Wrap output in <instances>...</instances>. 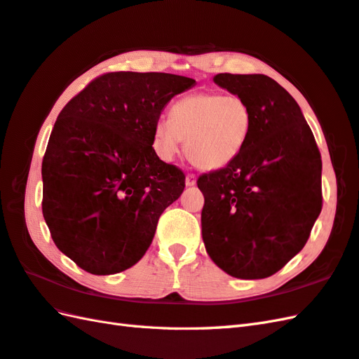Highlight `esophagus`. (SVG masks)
Listing matches in <instances>:
<instances>
[{
	"mask_svg": "<svg viewBox=\"0 0 359 359\" xmlns=\"http://www.w3.org/2000/svg\"><path fill=\"white\" fill-rule=\"evenodd\" d=\"M185 183H187V187H194L196 183H197V177H196V174H188L187 179H185Z\"/></svg>",
	"mask_w": 359,
	"mask_h": 359,
	"instance_id": "esophagus-1",
	"label": "esophagus"
}]
</instances>
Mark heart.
Here are the masks:
<instances>
[{
    "label": "heart",
    "instance_id": "obj_1",
    "mask_svg": "<svg viewBox=\"0 0 359 359\" xmlns=\"http://www.w3.org/2000/svg\"><path fill=\"white\" fill-rule=\"evenodd\" d=\"M251 130V110L240 96L194 93L179 99L171 119L154 127V148L163 159L179 153L187 139L188 159L202 170L226 166L243 148Z\"/></svg>",
    "mask_w": 359,
    "mask_h": 359
}]
</instances>
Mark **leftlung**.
<instances>
[{
  "instance_id": "left-lung-1",
  "label": "left lung",
  "mask_w": 359,
  "mask_h": 359,
  "mask_svg": "<svg viewBox=\"0 0 359 359\" xmlns=\"http://www.w3.org/2000/svg\"><path fill=\"white\" fill-rule=\"evenodd\" d=\"M245 99L251 130L224 168L203 174L208 255L236 278L278 272L304 248L323 208L321 154L295 99L266 74H215Z\"/></svg>"
}]
</instances>
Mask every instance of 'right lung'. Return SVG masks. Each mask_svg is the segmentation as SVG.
<instances>
[{"mask_svg":"<svg viewBox=\"0 0 359 359\" xmlns=\"http://www.w3.org/2000/svg\"><path fill=\"white\" fill-rule=\"evenodd\" d=\"M194 79L113 72L93 79L57 116L43 159V215L56 248L81 269L136 264L185 174L157 157L154 127Z\"/></svg>","mask_w":359,"mask_h":359,"instance_id":"obj_1","label":"right lung"}]
</instances>
